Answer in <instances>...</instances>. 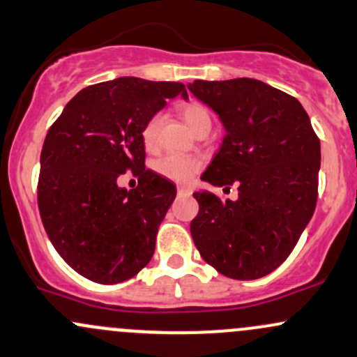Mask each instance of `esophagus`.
Masks as SVG:
<instances>
[{"mask_svg":"<svg viewBox=\"0 0 357 357\" xmlns=\"http://www.w3.org/2000/svg\"><path fill=\"white\" fill-rule=\"evenodd\" d=\"M178 195L179 197H190L191 188L190 186H178Z\"/></svg>","mask_w":357,"mask_h":357,"instance_id":"esophagus-1","label":"esophagus"}]
</instances>
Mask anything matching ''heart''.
I'll list each match as a JSON object with an SVG mask.
<instances>
[{
	"label": "heart",
	"mask_w": 357,
	"mask_h": 357,
	"mask_svg": "<svg viewBox=\"0 0 357 357\" xmlns=\"http://www.w3.org/2000/svg\"><path fill=\"white\" fill-rule=\"evenodd\" d=\"M178 115L183 123L186 125L188 130L193 134L202 130V128L211 125V115L208 108L199 101H188L178 108ZM160 128V115H154L147 120L142 128V142L147 151H154L158 147ZM202 169V159L198 158H181V155H164L155 162V171L162 174L164 178L171 179L176 183H186L193 178L197 172Z\"/></svg>",
	"instance_id": "1"
}]
</instances>
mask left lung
Instances as JSON below:
<instances>
[{"instance_id":"obj_1","label":"left lung","mask_w":357,"mask_h":357,"mask_svg":"<svg viewBox=\"0 0 357 357\" xmlns=\"http://www.w3.org/2000/svg\"><path fill=\"white\" fill-rule=\"evenodd\" d=\"M188 89L225 128L202 181L238 190L237 199L193 193L191 237L223 276L257 280L287 259L315 211L320 140L300 101L262 81H195Z\"/></svg>"}]
</instances>
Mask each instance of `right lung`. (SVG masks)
Returning a JSON list of instances; mask_svg holds the SVG:
<instances>
[{"instance_id":"add662e5","label":"right lung","mask_w":357,"mask_h":357,"mask_svg":"<svg viewBox=\"0 0 357 357\" xmlns=\"http://www.w3.org/2000/svg\"><path fill=\"white\" fill-rule=\"evenodd\" d=\"M185 84L116 77L81 89L45 137L38 210L50 242L70 268L101 284L130 280L155 249L176 186L146 169L142 128ZM132 169L139 186H118Z\"/></svg>"}]
</instances>
